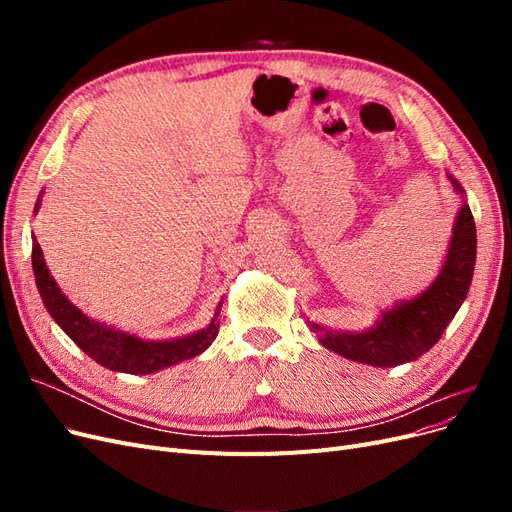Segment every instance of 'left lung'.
<instances>
[{"label": "left lung", "instance_id": "8db88e82", "mask_svg": "<svg viewBox=\"0 0 512 512\" xmlns=\"http://www.w3.org/2000/svg\"><path fill=\"white\" fill-rule=\"evenodd\" d=\"M446 177L463 200L436 280L416 297L382 309L376 322L363 331L329 329L307 318V327L316 333L320 346L363 365L397 367L416 361L438 344L444 329L468 297L476 265V226L466 190L451 173H446Z\"/></svg>", "mask_w": 512, "mask_h": 512}]
</instances>
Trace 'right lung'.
I'll use <instances>...</instances> for the list:
<instances>
[{"mask_svg":"<svg viewBox=\"0 0 512 512\" xmlns=\"http://www.w3.org/2000/svg\"><path fill=\"white\" fill-rule=\"evenodd\" d=\"M42 194L44 192H40L36 200L34 213H38L42 205ZM32 239V267L46 312L51 314V318L59 324L61 331H64L76 346L106 369L121 371V374H153V371L166 369L170 365H177L181 361H188L198 354H203L213 344V339L218 337V316L222 301L215 307V314L205 329L177 339H143L128 331H119L106 322L89 318L59 290L57 282L51 277L49 267H46L44 254L34 235Z\"/></svg>","mask_w":512,"mask_h":512,"instance_id":"right-lung-1","label":"right lung"}]
</instances>
